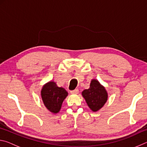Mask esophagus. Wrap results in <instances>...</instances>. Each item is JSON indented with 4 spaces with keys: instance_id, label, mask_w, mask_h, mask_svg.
<instances>
[{
    "instance_id": "esophagus-1",
    "label": "esophagus",
    "mask_w": 147,
    "mask_h": 147,
    "mask_svg": "<svg viewBox=\"0 0 147 147\" xmlns=\"http://www.w3.org/2000/svg\"><path fill=\"white\" fill-rule=\"evenodd\" d=\"M71 94H78V89H75L73 91H71Z\"/></svg>"
}]
</instances>
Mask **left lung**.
I'll return each instance as SVG.
<instances>
[{
  "mask_svg": "<svg viewBox=\"0 0 147 147\" xmlns=\"http://www.w3.org/2000/svg\"><path fill=\"white\" fill-rule=\"evenodd\" d=\"M82 94L93 111H98L108 100V93L105 88L95 79L92 80L90 88L84 90Z\"/></svg>",
  "mask_w": 147,
  "mask_h": 147,
  "instance_id": "obj_1",
  "label": "left lung"
}]
</instances>
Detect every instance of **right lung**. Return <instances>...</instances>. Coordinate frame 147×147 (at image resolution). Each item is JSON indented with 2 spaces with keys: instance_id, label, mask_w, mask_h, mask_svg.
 <instances>
[{
  "instance_id": "1",
  "label": "right lung",
  "mask_w": 147,
  "mask_h": 147,
  "mask_svg": "<svg viewBox=\"0 0 147 147\" xmlns=\"http://www.w3.org/2000/svg\"><path fill=\"white\" fill-rule=\"evenodd\" d=\"M41 95L44 105L53 113H58L68 93L63 88H59L54 82L51 81L43 86Z\"/></svg>"
}]
</instances>
